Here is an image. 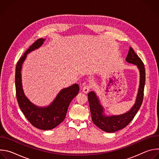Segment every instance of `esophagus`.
<instances>
[{
	"mask_svg": "<svg viewBox=\"0 0 159 159\" xmlns=\"http://www.w3.org/2000/svg\"><path fill=\"white\" fill-rule=\"evenodd\" d=\"M90 89V86L89 85H85L83 88H82V91L84 93H87L89 90Z\"/></svg>",
	"mask_w": 159,
	"mask_h": 159,
	"instance_id": "obj_1",
	"label": "esophagus"
}]
</instances>
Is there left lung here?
I'll list each match as a JSON object with an SVG mask.
<instances>
[{
	"mask_svg": "<svg viewBox=\"0 0 159 159\" xmlns=\"http://www.w3.org/2000/svg\"><path fill=\"white\" fill-rule=\"evenodd\" d=\"M128 63L137 65L140 71V85L137 99L131 109L125 114L117 116H107L104 114V109L99 102L96 93L90 91L88 94V100L93 123L101 129L108 133H113L125 128L134 118L141 107L143 99L145 84V69L143 61L129 47L126 58Z\"/></svg>",
	"mask_w": 159,
	"mask_h": 159,
	"instance_id": "1",
	"label": "left lung"
}]
</instances>
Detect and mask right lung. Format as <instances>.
<instances>
[{
  "instance_id": "obj_1",
  "label": "right lung",
  "mask_w": 159,
  "mask_h": 159,
  "mask_svg": "<svg viewBox=\"0 0 159 159\" xmlns=\"http://www.w3.org/2000/svg\"><path fill=\"white\" fill-rule=\"evenodd\" d=\"M44 40L43 38L37 39L19 60L16 66L15 85L18 104L25 117L34 127L48 130L57 127L64 120L70 102L79 93V86L75 84L62 89L52 104L44 107L35 106L26 97L21 82L22 65L27 54L39 48Z\"/></svg>"
}]
</instances>
